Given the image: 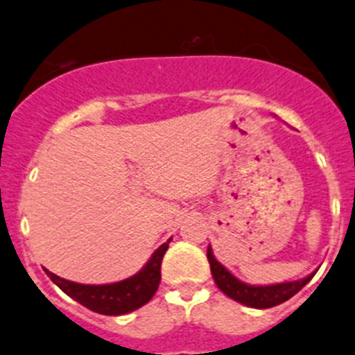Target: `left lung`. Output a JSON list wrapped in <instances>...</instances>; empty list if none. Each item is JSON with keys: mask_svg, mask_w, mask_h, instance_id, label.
<instances>
[{"mask_svg": "<svg viewBox=\"0 0 355 355\" xmlns=\"http://www.w3.org/2000/svg\"><path fill=\"white\" fill-rule=\"evenodd\" d=\"M209 261V269H211V276L215 279V284L232 300L239 302V304L248 305L253 309H269L276 307V305L283 304V302L290 300L293 295H297L309 281L312 279L314 274L300 281H290V283L281 284H270V286H251V284H244L237 277H234L229 270L213 257L211 248H208L206 253Z\"/></svg>", "mask_w": 355, "mask_h": 355, "instance_id": "8db88e82", "label": "left lung"}]
</instances>
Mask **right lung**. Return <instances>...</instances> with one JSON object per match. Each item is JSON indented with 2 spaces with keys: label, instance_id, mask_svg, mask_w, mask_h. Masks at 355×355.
Wrapping results in <instances>:
<instances>
[{
  "label": "right lung",
  "instance_id": "1",
  "mask_svg": "<svg viewBox=\"0 0 355 355\" xmlns=\"http://www.w3.org/2000/svg\"><path fill=\"white\" fill-rule=\"evenodd\" d=\"M170 241L171 239H168L154 251L150 260L139 274L119 283L98 284V286L97 284H79L62 279L50 270H46V276L83 307L104 315L128 314L146 305L156 293L161 281V261H163Z\"/></svg>",
  "mask_w": 355,
  "mask_h": 355
}]
</instances>
